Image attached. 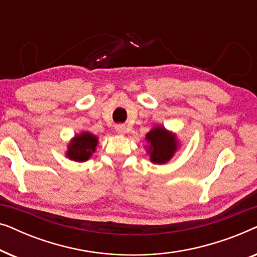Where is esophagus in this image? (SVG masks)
I'll return each instance as SVG.
<instances>
[{"instance_id": "obj_1", "label": "esophagus", "mask_w": 257, "mask_h": 257, "mask_svg": "<svg viewBox=\"0 0 257 257\" xmlns=\"http://www.w3.org/2000/svg\"><path fill=\"white\" fill-rule=\"evenodd\" d=\"M115 131H117V133H119V135H125V133H126V125H124V124L115 125Z\"/></svg>"}]
</instances>
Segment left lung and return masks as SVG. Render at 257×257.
<instances>
[{"label": "left lung", "instance_id": "obj_1", "mask_svg": "<svg viewBox=\"0 0 257 257\" xmlns=\"http://www.w3.org/2000/svg\"><path fill=\"white\" fill-rule=\"evenodd\" d=\"M151 160L154 164H165L173 157L177 150L175 137L168 133L164 127H156L146 135Z\"/></svg>", "mask_w": 257, "mask_h": 257}]
</instances>
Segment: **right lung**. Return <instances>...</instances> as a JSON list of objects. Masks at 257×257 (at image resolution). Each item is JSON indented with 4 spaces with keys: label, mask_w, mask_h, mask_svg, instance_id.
Listing matches in <instances>:
<instances>
[{
    "label": "right lung",
    "mask_w": 257,
    "mask_h": 257,
    "mask_svg": "<svg viewBox=\"0 0 257 257\" xmlns=\"http://www.w3.org/2000/svg\"><path fill=\"white\" fill-rule=\"evenodd\" d=\"M97 143L96 136L87 132L82 133L80 136H77L70 144L68 157L75 161H85L91 157L92 152H94Z\"/></svg>",
    "instance_id": "obj_1"
}]
</instances>
